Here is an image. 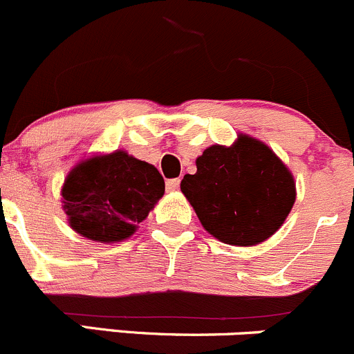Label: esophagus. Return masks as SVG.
<instances>
[{"label":"esophagus","mask_w":354,"mask_h":354,"mask_svg":"<svg viewBox=\"0 0 354 354\" xmlns=\"http://www.w3.org/2000/svg\"><path fill=\"white\" fill-rule=\"evenodd\" d=\"M178 187H180V178H170V180H167V191H177Z\"/></svg>","instance_id":"esophagus-1"}]
</instances>
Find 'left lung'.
Listing matches in <instances>:
<instances>
[{
    "mask_svg": "<svg viewBox=\"0 0 354 354\" xmlns=\"http://www.w3.org/2000/svg\"><path fill=\"white\" fill-rule=\"evenodd\" d=\"M185 174L182 194L209 235L236 247L264 242L283 227L297 199L291 170L266 143L239 134L230 147L213 145Z\"/></svg>",
    "mask_w": 354,
    "mask_h": 354,
    "instance_id": "1",
    "label": "left lung"
}]
</instances>
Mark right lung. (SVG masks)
<instances>
[{
	"instance_id": "1",
	"label": "right lung",
	"mask_w": 354,
	"mask_h": 354,
	"mask_svg": "<svg viewBox=\"0 0 354 354\" xmlns=\"http://www.w3.org/2000/svg\"><path fill=\"white\" fill-rule=\"evenodd\" d=\"M165 192L151 163L124 150L76 163L61 189L68 225L85 239L115 243L129 239Z\"/></svg>"
}]
</instances>
